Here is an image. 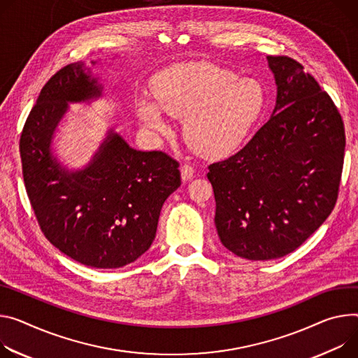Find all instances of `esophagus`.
I'll list each match as a JSON object with an SVG mask.
<instances>
[{
  "mask_svg": "<svg viewBox=\"0 0 358 358\" xmlns=\"http://www.w3.org/2000/svg\"><path fill=\"white\" fill-rule=\"evenodd\" d=\"M180 171H181L182 181H189L194 177V167L189 164H182L180 167Z\"/></svg>",
  "mask_w": 358,
  "mask_h": 358,
  "instance_id": "esophagus-1",
  "label": "esophagus"
}]
</instances>
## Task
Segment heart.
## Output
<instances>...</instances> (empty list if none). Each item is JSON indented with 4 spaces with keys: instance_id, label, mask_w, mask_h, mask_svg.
I'll return each instance as SVG.
<instances>
[{
    "instance_id": "1",
    "label": "heart",
    "mask_w": 358,
    "mask_h": 358,
    "mask_svg": "<svg viewBox=\"0 0 358 358\" xmlns=\"http://www.w3.org/2000/svg\"><path fill=\"white\" fill-rule=\"evenodd\" d=\"M155 100L144 96L138 117L151 129L167 127L166 113L184 115V137L206 157L236 151L252 133L266 108L263 85L240 78L211 62H184L162 70L154 81Z\"/></svg>"
}]
</instances>
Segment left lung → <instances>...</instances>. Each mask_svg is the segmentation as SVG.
<instances>
[{"label":"left lung","mask_w":358,"mask_h":358,"mask_svg":"<svg viewBox=\"0 0 358 358\" xmlns=\"http://www.w3.org/2000/svg\"><path fill=\"white\" fill-rule=\"evenodd\" d=\"M267 61L277 84L271 118L207 174L222 245L254 262L292 252L326 221L345 148L343 118L315 78L289 57Z\"/></svg>","instance_id":"obj_1"}]
</instances>
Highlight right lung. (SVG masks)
Returning a JSON list of instances; mask_svg holds the SVG:
<instances>
[{"label": "right lung", "instance_id": "right-lung-1", "mask_svg": "<svg viewBox=\"0 0 358 358\" xmlns=\"http://www.w3.org/2000/svg\"><path fill=\"white\" fill-rule=\"evenodd\" d=\"M101 91L83 61L57 71L24 124L20 155L28 199L47 240L84 266L118 268L151 247L161 207L181 185V174L169 154L137 151L113 131L84 170L59 166L51 140L69 103L99 99Z\"/></svg>", "mask_w": 358, "mask_h": 358}]
</instances>
